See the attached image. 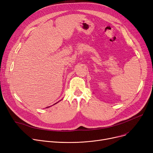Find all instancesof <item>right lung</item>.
I'll list each match as a JSON object with an SVG mask.
<instances>
[{"label":"right lung","instance_id":"right-lung-1","mask_svg":"<svg viewBox=\"0 0 153 153\" xmlns=\"http://www.w3.org/2000/svg\"><path fill=\"white\" fill-rule=\"evenodd\" d=\"M58 102H57V103H58ZM54 103V104H53V105H55V104H56V103ZM51 107V106H49V107H46V108H49V107Z\"/></svg>","mask_w":153,"mask_h":153}]
</instances>
